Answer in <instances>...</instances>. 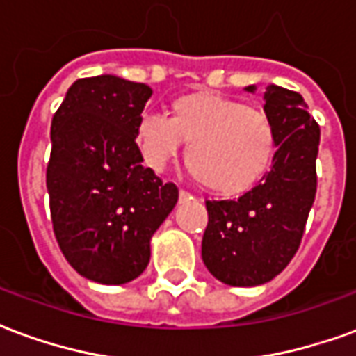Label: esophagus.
<instances>
[{
  "label": "esophagus",
  "instance_id": "esophagus-1",
  "mask_svg": "<svg viewBox=\"0 0 356 356\" xmlns=\"http://www.w3.org/2000/svg\"><path fill=\"white\" fill-rule=\"evenodd\" d=\"M191 198H193V196H191L188 193H185V191H181V193H179V200H181V202L191 200Z\"/></svg>",
  "mask_w": 356,
  "mask_h": 356
}]
</instances>
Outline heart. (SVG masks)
Wrapping results in <instances>:
<instances>
[{"instance_id": "b5f03b06", "label": "heart", "mask_w": 356, "mask_h": 356, "mask_svg": "<svg viewBox=\"0 0 356 356\" xmlns=\"http://www.w3.org/2000/svg\"><path fill=\"white\" fill-rule=\"evenodd\" d=\"M135 143L154 171L177 158L186 143V165L198 185L216 196H240L270 171L278 133L265 110L216 91H194L171 102L170 118H140Z\"/></svg>"}]
</instances>
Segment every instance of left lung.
I'll return each mask as SVG.
<instances>
[{
  "label": "left lung",
  "instance_id": "8db88e82",
  "mask_svg": "<svg viewBox=\"0 0 356 356\" xmlns=\"http://www.w3.org/2000/svg\"><path fill=\"white\" fill-rule=\"evenodd\" d=\"M248 86V93H255ZM263 110L273 118L278 150L265 179L238 200L206 202L202 259L217 280L250 288L273 280L296 255L316 194L321 127L303 97L270 83Z\"/></svg>",
  "mask_w": 356,
  "mask_h": 356
}]
</instances>
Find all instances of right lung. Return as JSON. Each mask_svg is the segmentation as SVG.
I'll use <instances>...</instances> for the list:
<instances>
[{"label": "right lung", "mask_w": 356, "mask_h": 356, "mask_svg": "<svg viewBox=\"0 0 356 356\" xmlns=\"http://www.w3.org/2000/svg\"><path fill=\"white\" fill-rule=\"evenodd\" d=\"M152 89L112 74L74 81L51 124L47 193L58 248L88 280L118 286L150 261V238L179 198L135 145Z\"/></svg>", "instance_id": "right-lung-1"}]
</instances>
